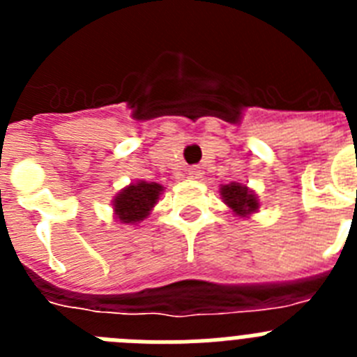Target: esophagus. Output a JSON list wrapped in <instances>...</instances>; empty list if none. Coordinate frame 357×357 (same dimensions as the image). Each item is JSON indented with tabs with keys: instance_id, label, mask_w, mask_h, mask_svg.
<instances>
[{
	"instance_id": "1",
	"label": "esophagus",
	"mask_w": 357,
	"mask_h": 357,
	"mask_svg": "<svg viewBox=\"0 0 357 357\" xmlns=\"http://www.w3.org/2000/svg\"><path fill=\"white\" fill-rule=\"evenodd\" d=\"M188 175L189 178H195V181H198V178H202V169L198 168V166H191V168H188Z\"/></svg>"
}]
</instances>
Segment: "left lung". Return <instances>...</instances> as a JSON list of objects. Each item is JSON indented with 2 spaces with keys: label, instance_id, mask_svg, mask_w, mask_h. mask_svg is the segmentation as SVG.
<instances>
[{
  "label": "left lung",
  "instance_id": "left-lung-1",
  "mask_svg": "<svg viewBox=\"0 0 357 357\" xmlns=\"http://www.w3.org/2000/svg\"><path fill=\"white\" fill-rule=\"evenodd\" d=\"M220 195L223 197V202L232 209V213L238 216H248V214L255 213L259 209V202L255 198L247 185L241 184H227L220 188Z\"/></svg>",
  "mask_w": 357,
  "mask_h": 357
}]
</instances>
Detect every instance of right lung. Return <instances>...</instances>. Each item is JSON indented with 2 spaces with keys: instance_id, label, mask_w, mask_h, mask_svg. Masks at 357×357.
I'll return each mask as SVG.
<instances>
[{
  "instance_id": "obj_1",
  "label": "right lung",
  "mask_w": 357,
  "mask_h": 357,
  "mask_svg": "<svg viewBox=\"0 0 357 357\" xmlns=\"http://www.w3.org/2000/svg\"><path fill=\"white\" fill-rule=\"evenodd\" d=\"M162 193V185L157 182H137L125 188L114 198L116 218L121 223L141 222L150 214Z\"/></svg>"
}]
</instances>
